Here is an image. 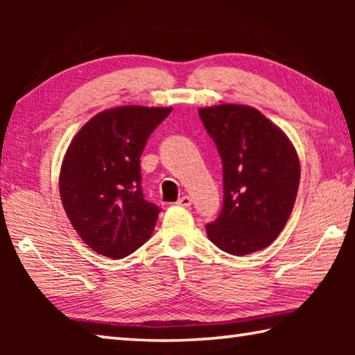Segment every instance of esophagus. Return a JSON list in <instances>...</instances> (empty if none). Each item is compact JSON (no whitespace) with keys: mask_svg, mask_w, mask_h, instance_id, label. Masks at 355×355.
I'll return each instance as SVG.
<instances>
[{"mask_svg":"<svg viewBox=\"0 0 355 355\" xmlns=\"http://www.w3.org/2000/svg\"><path fill=\"white\" fill-rule=\"evenodd\" d=\"M177 205H180V207H184V208H189V207H191V197H188V196H183L182 199H178Z\"/></svg>","mask_w":355,"mask_h":355,"instance_id":"esophagus-1","label":"esophagus"}]
</instances>
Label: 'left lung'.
I'll return each instance as SVG.
<instances>
[{
  "label": "left lung",
  "mask_w": 355,
  "mask_h": 355,
  "mask_svg": "<svg viewBox=\"0 0 355 355\" xmlns=\"http://www.w3.org/2000/svg\"><path fill=\"white\" fill-rule=\"evenodd\" d=\"M224 169V207L207 225L208 238L227 254L248 255L280 235L296 202L300 163L284 131L248 105L200 107Z\"/></svg>",
  "instance_id": "obj_1"
}]
</instances>
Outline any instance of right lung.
<instances>
[{"mask_svg": "<svg viewBox=\"0 0 355 355\" xmlns=\"http://www.w3.org/2000/svg\"><path fill=\"white\" fill-rule=\"evenodd\" d=\"M172 107L117 106L86 122L71 139L59 172L70 224L97 254L123 258L152 235L159 208L141 189L139 158Z\"/></svg>", "mask_w": 355, "mask_h": 355, "instance_id": "1", "label": "right lung"}]
</instances>
